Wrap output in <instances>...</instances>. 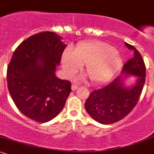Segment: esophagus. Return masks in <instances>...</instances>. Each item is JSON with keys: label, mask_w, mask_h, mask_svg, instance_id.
<instances>
[{"label": "esophagus", "mask_w": 154, "mask_h": 154, "mask_svg": "<svg viewBox=\"0 0 154 154\" xmlns=\"http://www.w3.org/2000/svg\"><path fill=\"white\" fill-rule=\"evenodd\" d=\"M78 88V85L77 83H72V91H75V90Z\"/></svg>", "instance_id": "obj_1"}]
</instances>
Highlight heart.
Listing matches in <instances>:
<instances>
[{"label": "heart", "instance_id": "obj_1", "mask_svg": "<svg viewBox=\"0 0 154 154\" xmlns=\"http://www.w3.org/2000/svg\"><path fill=\"white\" fill-rule=\"evenodd\" d=\"M121 63L117 51L109 44L94 41L79 45L71 54L62 56V66L68 75H73L85 64V73L94 84L103 82Z\"/></svg>", "mask_w": 154, "mask_h": 154}]
</instances>
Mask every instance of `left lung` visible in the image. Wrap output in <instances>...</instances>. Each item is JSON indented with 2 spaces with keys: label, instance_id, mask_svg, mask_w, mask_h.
I'll return each mask as SVG.
<instances>
[{
  "label": "left lung",
  "instance_id": "obj_1",
  "mask_svg": "<svg viewBox=\"0 0 154 154\" xmlns=\"http://www.w3.org/2000/svg\"><path fill=\"white\" fill-rule=\"evenodd\" d=\"M134 56L124 65L122 72L137 77L132 88H125L120 77L103 87L93 90L85 103L90 116L103 125H109L122 119L137 104L146 81V65L142 56L133 45L125 43Z\"/></svg>",
  "mask_w": 154,
  "mask_h": 154
}]
</instances>
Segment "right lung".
Segmentation results:
<instances>
[{
	"instance_id": "obj_1",
	"label": "right lung",
	"mask_w": 154,
	"mask_h": 154,
	"mask_svg": "<svg viewBox=\"0 0 154 154\" xmlns=\"http://www.w3.org/2000/svg\"><path fill=\"white\" fill-rule=\"evenodd\" d=\"M53 32H41L16 48L7 68V83L16 106L27 118L47 122L62 110L72 84L55 75L66 47Z\"/></svg>"
}]
</instances>
